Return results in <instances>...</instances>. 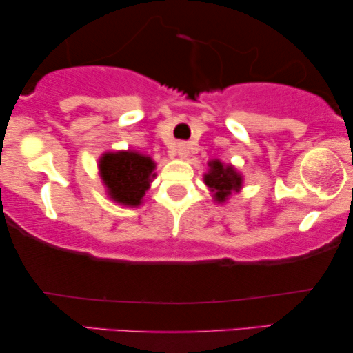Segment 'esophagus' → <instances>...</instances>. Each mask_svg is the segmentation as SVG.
Masks as SVG:
<instances>
[{"label":"esophagus","instance_id":"obj_1","mask_svg":"<svg viewBox=\"0 0 353 353\" xmlns=\"http://www.w3.org/2000/svg\"><path fill=\"white\" fill-rule=\"evenodd\" d=\"M176 151H177V156H179L181 159H185V157L189 156V149H188V145H185V144H177Z\"/></svg>","mask_w":353,"mask_h":353}]
</instances>
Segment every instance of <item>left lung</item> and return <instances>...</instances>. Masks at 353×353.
Returning <instances> with one entry per match:
<instances>
[{"mask_svg":"<svg viewBox=\"0 0 353 353\" xmlns=\"http://www.w3.org/2000/svg\"><path fill=\"white\" fill-rule=\"evenodd\" d=\"M204 182L214 194V201L222 204L234 192L241 190L242 176L234 169V165H225L219 159H214L209 163V171L204 174Z\"/></svg>","mask_w":353,"mask_h":353,"instance_id":"left-lung-1","label":"left lung"}]
</instances>
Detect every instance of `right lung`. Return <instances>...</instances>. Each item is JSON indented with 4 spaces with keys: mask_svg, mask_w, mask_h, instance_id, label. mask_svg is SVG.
<instances>
[{
    "mask_svg": "<svg viewBox=\"0 0 353 353\" xmlns=\"http://www.w3.org/2000/svg\"><path fill=\"white\" fill-rule=\"evenodd\" d=\"M156 164L149 156L136 151L106 152L99 159V174L112 201L129 208L141 205L154 179Z\"/></svg>",
    "mask_w": 353,
    "mask_h": 353,
    "instance_id": "add662e5",
    "label": "right lung"
}]
</instances>
